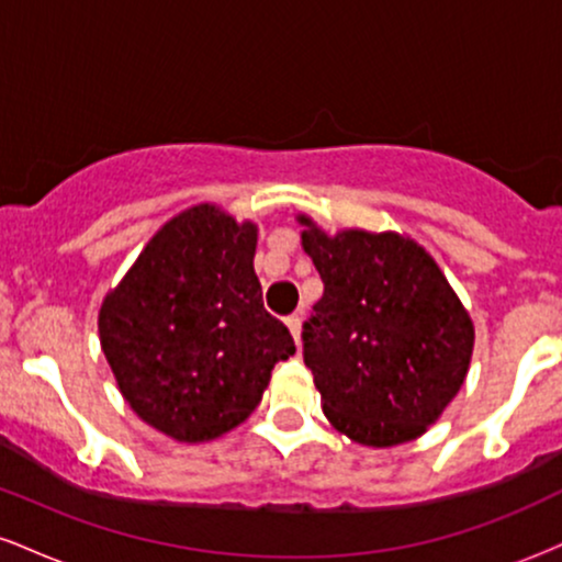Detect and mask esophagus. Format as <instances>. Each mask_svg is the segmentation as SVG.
Here are the masks:
<instances>
[{"label": "esophagus", "instance_id": "1", "mask_svg": "<svg viewBox=\"0 0 562 562\" xmlns=\"http://www.w3.org/2000/svg\"><path fill=\"white\" fill-rule=\"evenodd\" d=\"M285 325H288L290 335H293L295 344L301 346V325H303V317H301V314H293V317H288V319H285Z\"/></svg>", "mask_w": 562, "mask_h": 562}]
</instances>
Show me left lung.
Here are the masks:
<instances>
[{
    "label": "left lung",
    "mask_w": 562,
    "mask_h": 562,
    "mask_svg": "<svg viewBox=\"0 0 562 562\" xmlns=\"http://www.w3.org/2000/svg\"><path fill=\"white\" fill-rule=\"evenodd\" d=\"M325 282L303 325V362L322 412L362 447L415 441L462 389L475 327L434 256L398 232L327 235L299 214Z\"/></svg>",
    "instance_id": "obj_1"
}]
</instances>
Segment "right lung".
Wrapping results in <instances>:
<instances>
[{
    "instance_id": "add662e5",
    "label": "right lung",
    "mask_w": 562,
    "mask_h": 562,
    "mask_svg": "<svg viewBox=\"0 0 562 562\" xmlns=\"http://www.w3.org/2000/svg\"><path fill=\"white\" fill-rule=\"evenodd\" d=\"M259 227L214 203L182 211L102 299L97 330L121 396L179 443L229 434L261 402L288 327L263 308Z\"/></svg>"
}]
</instances>
